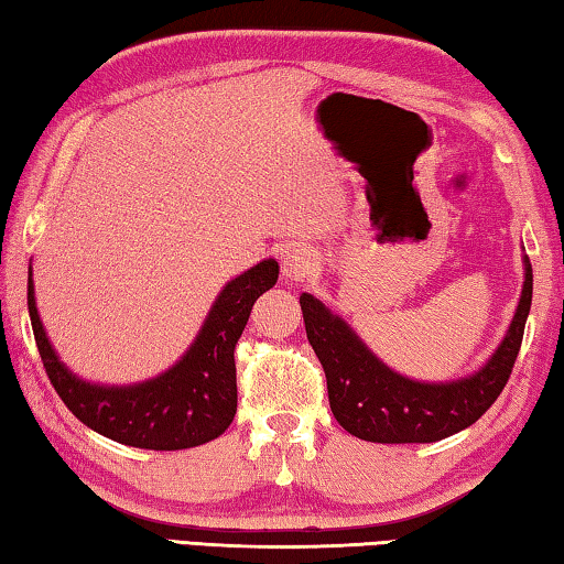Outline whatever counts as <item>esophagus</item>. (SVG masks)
I'll use <instances>...</instances> for the list:
<instances>
[{
    "label": "esophagus",
    "instance_id": "obj_1",
    "mask_svg": "<svg viewBox=\"0 0 564 564\" xmlns=\"http://www.w3.org/2000/svg\"><path fill=\"white\" fill-rule=\"evenodd\" d=\"M316 269V256L305 246H291L281 259V273L285 281H303Z\"/></svg>",
    "mask_w": 564,
    "mask_h": 564
}]
</instances>
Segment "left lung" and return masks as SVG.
<instances>
[{
    "label": "left lung",
    "mask_w": 564,
    "mask_h": 564,
    "mask_svg": "<svg viewBox=\"0 0 564 564\" xmlns=\"http://www.w3.org/2000/svg\"><path fill=\"white\" fill-rule=\"evenodd\" d=\"M524 281L508 333L475 373L427 383L388 368L338 313L316 295H301L305 336L328 380L330 410L350 435L368 443H435L470 427L512 373L532 305V265L522 256Z\"/></svg>",
    "instance_id": "left-lung-1"
}]
</instances>
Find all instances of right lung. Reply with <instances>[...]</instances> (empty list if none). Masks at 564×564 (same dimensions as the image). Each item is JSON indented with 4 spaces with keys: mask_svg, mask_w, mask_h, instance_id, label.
I'll return each instance as SVG.
<instances>
[{
    "mask_svg": "<svg viewBox=\"0 0 564 564\" xmlns=\"http://www.w3.org/2000/svg\"><path fill=\"white\" fill-rule=\"evenodd\" d=\"M279 281V261L263 259L228 281L202 330L174 366L131 386L84 380L56 356L36 311L30 265L26 305L46 376L64 405L99 435L144 451H184L221 435L236 415V343L256 299Z\"/></svg>",
    "mask_w": 564,
    "mask_h": 564,
    "instance_id": "obj_1",
    "label": "right lung"
}]
</instances>
